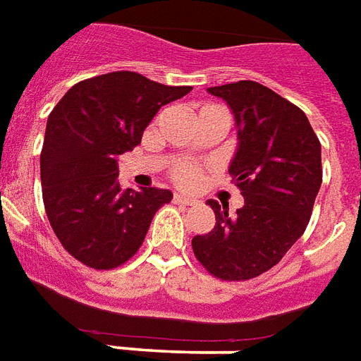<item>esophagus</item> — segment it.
Instances as JSON below:
<instances>
[{"label":"esophagus","instance_id":"esophagus-1","mask_svg":"<svg viewBox=\"0 0 361 361\" xmlns=\"http://www.w3.org/2000/svg\"><path fill=\"white\" fill-rule=\"evenodd\" d=\"M173 200H175L176 204H183V206H192V204H196V200H194L192 196H186V194H178V192L173 196Z\"/></svg>","mask_w":361,"mask_h":361}]
</instances>
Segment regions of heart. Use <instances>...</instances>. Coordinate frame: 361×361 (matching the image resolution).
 I'll list each match as a JSON object with an SVG mask.
<instances>
[{
	"mask_svg": "<svg viewBox=\"0 0 361 361\" xmlns=\"http://www.w3.org/2000/svg\"><path fill=\"white\" fill-rule=\"evenodd\" d=\"M171 176L175 178V183H178V185L192 186L198 183L200 173H198V169L192 163H176L173 171H171Z\"/></svg>",
	"mask_w": 361,
	"mask_h": 361,
	"instance_id": "b5f03b06",
	"label": "heart"
}]
</instances>
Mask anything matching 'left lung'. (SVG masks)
<instances>
[{
  "label": "left lung",
  "mask_w": 361,
  "mask_h": 361,
  "mask_svg": "<svg viewBox=\"0 0 361 361\" xmlns=\"http://www.w3.org/2000/svg\"><path fill=\"white\" fill-rule=\"evenodd\" d=\"M231 109L237 149L229 175L245 204L235 214L208 200L216 226L192 250L221 280H249L278 264L303 235L323 183L321 144L305 112L257 81L209 87Z\"/></svg>",
  "instance_id": "8db88e82"
}]
</instances>
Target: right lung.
<instances>
[{
	"mask_svg": "<svg viewBox=\"0 0 361 361\" xmlns=\"http://www.w3.org/2000/svg\"><path fill=\"white\" fill-rule=\"evenodd\" d=\"M192 87L112 71L73 85L46 122L40 180L46 216L71 257L97 270L124 264L142 247L171 190H122L118 155L142 142L163 104Z\"/></svg>",
	"mask_w": 361,
	"mask_h": 361,
	"instance_id": "1",
	"label": "right lung"
}]
</instances>
